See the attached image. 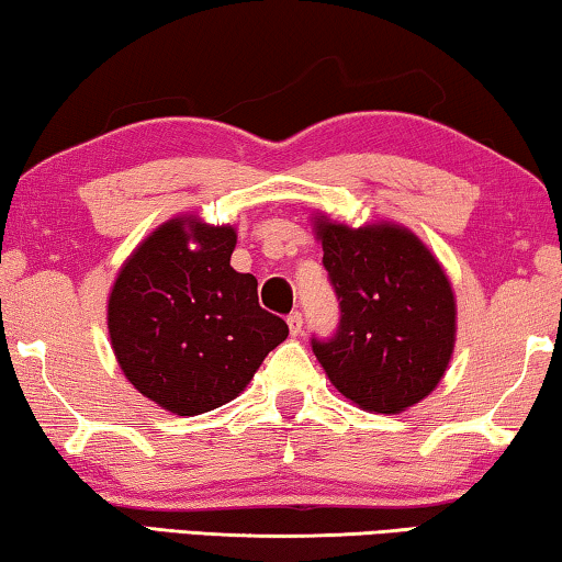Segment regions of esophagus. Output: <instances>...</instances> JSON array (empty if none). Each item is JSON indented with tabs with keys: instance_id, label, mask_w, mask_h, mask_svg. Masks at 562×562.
<instances>
[{
	"instance_id": "obj_1",
	"label": "esophagus",
	"mask_w": 562,
	"mask_h": 562,
	"mask_svg": "<svg viewBox=\"0 0 562 562\" xmlns=\"http://www.w3.org/2000/svg\"><path fill=\"white\" fill-rule=\"evenodd\" d=\"M286 324H289L291 337H299V335H301V329H304V316H301V312H291V314H289V319H286Z\"/></svg>"
}]
</instances>
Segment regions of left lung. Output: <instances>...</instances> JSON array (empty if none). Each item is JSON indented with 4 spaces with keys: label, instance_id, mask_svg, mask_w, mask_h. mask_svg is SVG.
<instances>
[{
    "label": "left lung",
    "instance_id": "1",
    "mask_svg": "<svg viewBox=\"0 0 562 562\" xmlns=\"http://www.w3.org/2000/svg\"><path fill=\"white\" fill-rule=\"evenodd\" d=\"M322 263L339 301L312 349L335 387L372 413H401L443 378L457 335L451 283L416 235L395 225L319 223Z\"/></svg>",
    "mask_w": 562,
    "mask_h": 562
}]
</instances>
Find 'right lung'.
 <instances>
[{
    "mask_svg": "<svg viewBox=\"0 0 562 562\" xmlns=\"http://www.w3.org/2000/svg\"><path fill=\"white\" fill-rule=\"evenodd\" d=\"M233 227L180 217L154 231L113 283L109 331L121 370L177 416L233 401L289 335L258 304L256 276L233 271Z\"/></svg>",
    "mask_w": 562,
    "mask_h": 562,
    "instance_id": "right-lung-1",
    "label": "right lung"
}]
</instances>
